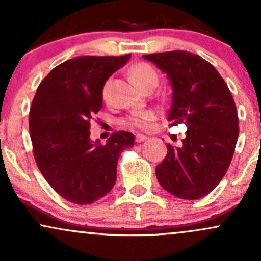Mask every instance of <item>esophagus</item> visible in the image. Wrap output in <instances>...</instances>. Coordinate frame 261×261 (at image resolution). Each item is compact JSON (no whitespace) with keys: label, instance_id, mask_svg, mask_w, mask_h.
<instances>
[{"label":"esophagus","instance_id":"34e87169","mask_svg":"<svg viewBox=\"0 0 261 261\" xmlns=\"http://www.w3.org/2000/svg\"><path fill=\"white\" fill-rule=\"evenodd\" d=\"M147 140V136L146 135H142V134H137L136 135V142H143V141Z\"/></svg>","mask_w":261,"mask_h":261}]
</instances>
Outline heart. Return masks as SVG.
<instances>
[{
  "mask_svg": "<svg viewBox=\"0 0 261 261\" xmlns=\"http://www.w3.org/2000/svg\"><path fill=\"white\" fill-rule=\"evenodd\" d=\"M131 76L135 80V82L139 85L141 88L145 87L155 85L158 83V72L152 65L147 62H139L131 68ZM109 87L110 81H108L106 86L103 87V98L107 99L109 95ZM155 119V113L152 110H137L134 112L126 118L122 119V124L127 125V126L136 127V128H147L152 121Z\"/></svg>",
  "mask_w": 261,
  "mask_h": 261,
  "instance_id": "heart-1",
  "label": "heart"
}]
</instances>
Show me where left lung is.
Wrapping results in <instances>:
<instances>
[{"label":"left lung","mask_w":261,"mask_h":261,"mask_svg":"<svg viewBox=\"0 0 261 261\" xmlns=\"http://www.w3.org/2000/svg\"><path fill=\"white\" fill-rule=\"evenodd\" d=\"M143 58L170 81V126L185 124L188 127L179 147L168 143L155 176L172 195L200 199L222 180L234 154L239 135L234 100L221 74L201 56L176 50Z\"/></svg>","instance_id":"8db88e82"}]
</instances>
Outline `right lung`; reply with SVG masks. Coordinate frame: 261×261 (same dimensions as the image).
Wrapping results in <instances>:
<instances>
[{
  "instance_id": "obj_1",
  "label": "right lung",
  "mask_w": 261,
  "mask_h": 261,
  "mask_svg": "<svg viewBox=\"0 0 261 261\" xmlns=\"http://www.w3.org/2000/svg\"><path fill=\"white\" fill-rule=\"evenodd\" d=\"M130 56L67 60L38 87L29 112L34 160L67 201L88 205L107 195L115 184L119 155L134 146L128 131L113 133L106 145L89 139L91 120L103 107V87Z\"/></svg>"
}]
</instances>
